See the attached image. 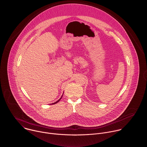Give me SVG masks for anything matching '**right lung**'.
Listing matches in <instances>:
<instances>
[{
    "label": "right lung",
    "instance_id": "right-lung-1",
    "mask_svg": "<svg viewBox=\"0 0 147 147\" xmlns=\"http://www.w3.org/2000/svg\"><path fill=\"white\" fill-rule=\"evenodd\" d=\"M63 93H64V92H63ZM63 94H62V96H61V98H60V99H59L58 100H57V102H55V103H52L51 105H54V104H56V103H58V102H59V100H60L61 99V98H62V96H63Z\"/></svg>",
    "mask_w": 147,
    "mask_h": 147
}]
</instances>
